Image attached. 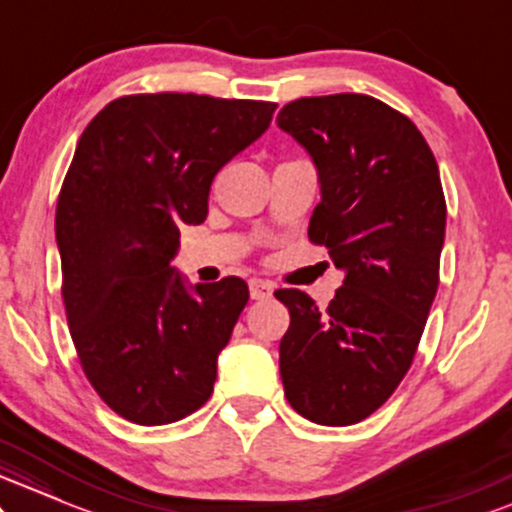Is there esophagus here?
<instances>
[{"mask_svg":"<svg viewBox=\"0 0 512 512\" xmlns=\"http://www.w3.org/2000/svg\"><path fill=\"white\" fill-rule=\"evenodd\" d=\"M273 290H275L273 282H268V280H258V278L249 280V292H251V299H268L270 294H273Z\"/></svg>","mask_w":512,"mask_h":512,"instance_id":"obj_1","label":"esophagus"}]
</instances>
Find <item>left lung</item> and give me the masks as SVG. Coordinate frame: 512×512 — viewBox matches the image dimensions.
I'll use <instances>...</instances> for the list:
<instances>
[{"instance_id":"obj_1","label":"left lung","mask_w":512,"mask_h":512,"mask_svg":"<svg viewBox=\"0 0 512 512\" xmlns=\"http://www.w3.org/2000/svg\"><path fill=\"white\" fill-rule=\"evenodd\" d=\"M278 126L318 172L309 239L345 270L326 311L299 290L275 292L290 309L282 386L309 422L350 426L395 393L424 333L446 239L441 177L417 126L371 95L299 98Z\"/></svg>"}]
</instances>
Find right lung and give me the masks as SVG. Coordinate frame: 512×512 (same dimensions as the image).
<instances>
[{
  "label": "right lung",
  "instance_id": "obj_1",
  "mask_svg": "<svg viewBox=\"0 0 512 512\" xmlns=\"http://www.w3.org/2000/svg\"><path fill=\"white\" fill-rule=\"evenodd\" d=\"M275 102L124 95L86 126L57 201L62 297L83 374L141 426L206 405L249 302L242 278L186 285L179 230L208 215L213 177L270 126Z\"/></svg>",
  "mask_w": 512,
  "mask_h": 512
}]
</instances>
